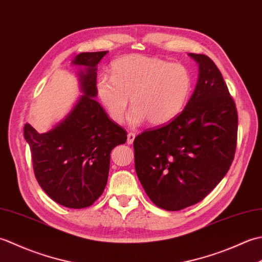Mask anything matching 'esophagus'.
Returning a JSON list of instances; mask_svg holds the SVG:
<instances>
[{
    "instance_id": "34e87169",
    "label": "esophagus",
    "mask_w": 262,
    "mask_h": 262,
    "mask_svg": "<svg viewBox=\"0 0 262 262\" xmlns=\"http://www.w3.org/2000/svg\"><path fill=\"white\" fill-rule=\"evenodd\" d=\"M135 140V134L134 133H128L127 134V143L128 144H133Z\"/></svg>"
}]
</instances>
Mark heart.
I'll return each instance as SVG.
<instances>
[{"instance_id": "heart-1", "label": "heart", "mask_w": 262, "mask_h": 262, "mask_svg": "<svg viewBox=\"0 0 262 262\" xmlns=\"http://www.w3.org/2000/svg\"><path fill=\"white\" fill-rule=\"evenodd\" d=\"M192 80L189 71L145 55H127L111 65V77L97 82L98 96L114 121L125 120L128 107L132 126L146 120L152 126L165 125L180 115L190 97Z\"/></svg>"}]
</instances>
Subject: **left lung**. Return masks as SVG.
<instances>
[{"label": "left lung", "mask_w": 262, "mask_h": 262, "mask_svg": "<svg viewBox=\"0 0 262 262\" xmlns=\"http://www.w3.org/2000/svg\"><path fill=\"white\" fill-rule=\"evenodd\" d=\"M199 64L196 89L169 124L134 140L135 170L154 205L180 210L199 203L219 185L233 162L237 111L220 70L208 56Z\"/></svg>", "instance_id": "left-lung-1"}]
</instances>
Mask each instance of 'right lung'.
Instances as JSON below:
<instances>
[{
    "label": "right lung",
    "instance_id": "add662e5",
    "mask_svg": "<svg viewBox=\"0 0 262 262\" xmlns=\"http://www.w3.org/2000/svg\"><path fill=\"white\" fill-rule=\"evenodd\" d=\"M107 53H81L74 58L73 64L85 68L79 74L83 96L64 120L43 134L30 124L24 128L39 186L68 208L89 207L101 196L110 153L127 140V132L94 99L97 65Z\"/></svg>",
    "mask_w": 262,
    "mask_h": 262
}]
</instances>
